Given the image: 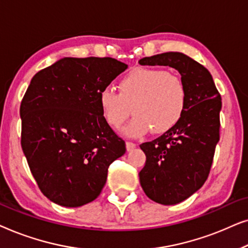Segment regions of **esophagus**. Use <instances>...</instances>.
<instances>
[{"instance_id":"1","label":"esophagus","mask_w":248,"mask_h":248,"mask_svg":"<svg viewBox=\"0 0 248 248\" xmlns=\"http://www.w3.org/2000/svg\"><path fill=\"white\" fill-rule=\"evenodd\" d=\"M134 148H137V144L133 143V142H126V150L132 151Z\"/></svg>"}]
</instances>
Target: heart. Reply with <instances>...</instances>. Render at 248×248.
<instances>
[{"instance_id":"obj_1","label":"heart","mask_w":248,"mask_h":248,"mask_svg":"<svg viewBox=\"0 0 248 248\" xmlns=\"http://www.w3.org/2000/svg\"><path fill=\"white\" fill-rule=\"evenodd\" d=\"M101 113L107 123L120 127L137 115L123 130L127 137H141L152 128L155 134L171 130L181 121L187 105V91L174 73L155 67H135L118 82V93L105 88L99 93Z\"/></svg>"}]
</instances>
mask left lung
<instances>
[{
    "instance_id": "1",
    "label": "left lung",
    "mask_w": 248,
    "mask_h": 248,
    "mask_svg": "<svg viewBox=\"0 0 248 248\" xmlns=\"http://www.w3.org/2000/svg\"><path fill=\"white\" fill-rule=\"evenodd\" d=\"M139 63L177 70L187 91L177 125L140 145L147 157L139 172L144 193L152 201L174 205L199 191L208 178L219 142L221 97L209 71L185 54L162 53Z\"/></svg>"
}]
</instances>
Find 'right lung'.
Wrapping results in <instances>:
<instances>
[{
    "instance_id": "1",
    "label": "right lung",
    "mask_w": 248,
    "mask_h": 248,
    "mask_svg": "<svg viewBox=\"0 0 248 248\" xmlns=\"http://www.w3.org/2000/svg\"><path fill=\"white\" fill-rule=\"evenodd\" d=\"M126 64L111 57H64L36 73L20 106L21 147L43 194L77 208L93 202L125 142L101 113L100 91Z\"/></svg>"
}]
</instances>
